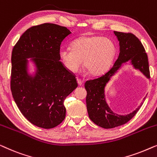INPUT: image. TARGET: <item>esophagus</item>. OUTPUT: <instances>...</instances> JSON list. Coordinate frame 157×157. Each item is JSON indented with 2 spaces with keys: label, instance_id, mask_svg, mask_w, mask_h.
Wrapping results in <instances>:
<instances>
[{
  "label": "esophagus",
  "instance_id": "obj_1",
  "mask_svg": "<svg viewBox=\"0 0 157 157\" xmlns=\"http://www.w3.org/2000/svg\"><path fill=\"white\" fill-rule=\"evenodd\" d=\"M76 81H77V83H78V86H81V85H82V81H81L80 78H76Z\"/></svg>",
  "mask_w": 157,
  "mask_h": 157
}]
</instances>
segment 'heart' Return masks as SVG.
<instances>
[{"label":"heart","mask_w":157,"mask_h":157,"mask_svg":"<svg viewBox=\"0 0 157 157\" xmlns=\"http://www.w3.org/2000/svg\"><path fill=\"white\" fill-rule=\"evenodd\" d=\"M117 53V46L109 38L99 36H82L72 42L71 49L61 48L59 58L66 69L76 73L83 66L89 74L98 76L109 68Z\"/></svg>","instance_id":"obj_1"}]
</instances>
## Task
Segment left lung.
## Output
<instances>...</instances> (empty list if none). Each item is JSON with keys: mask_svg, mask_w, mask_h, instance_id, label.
<instances>
[{"mask_svg": "<svg viewBox=\"0 0 157 157\" xmlns=\"http://www.w3.org/2000/svg\"><path fill=\"white\" fill-rule=\"evenodd\" d=\"M119 41L120 53L117 61L108 71L101 76L86 81L84 87L87 91L86 107L90 119L94 124L104 128H111L123 125L132 119L140 109L128 115L116 114L106 102L104 88L121 64L130 61L135 68L139 69L147 78H150L148 56L144 47L139 38L132 33L113 31Z\"/></svg>", "mask_w": 157, "mask_h": 157, "instance_id": "8db88e82", "label": "left lung"}]
</instances>
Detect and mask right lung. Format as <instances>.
<instances>
[{
	"mask_svg": "<svg viewBox=\"0 0 157 157\" xmlns=\"http://www.w3.org/2000/svg\"><path fill=\"white\" fill-rule=\"evenodd\" d=\"M71 33L66 27L43 23L27 29L15 45L11 56L10 89L19 110L33 125L51 128L66 117L63 102L78 86L76 76L60 61L61 42ZM37 71L27 73V58Z\"/></svg>",
	"mask_w": 157,
	"mask_h": 157,
	"instance_id": "obj_1",
	"label": "right lung"
}]
</instances>
